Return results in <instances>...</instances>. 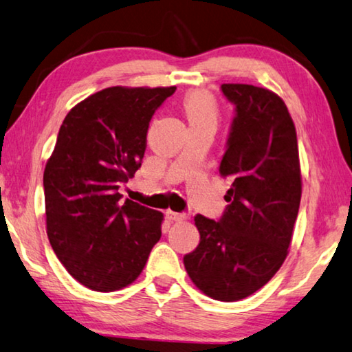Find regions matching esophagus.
Returning a JSON list of instances; mask_svg holds the SVG:
<instances>
[{
  "label": "esophagus",
  "mask_w": 352,
  "mask_h": 352,
  "mask_svg": "<svg viewBox=\"0 0 352 352\" xmlns=\"http://www.w3.org/2000/svg\"><path fill=\"white\" fill-rule=\"evenodd\" d=\"M166 218H168L170 221H184V220H187V215L179 214V212L168 210V212H166Z\"/></svg>",
  "instance_id": "esophagus-1"
}]
</instances>
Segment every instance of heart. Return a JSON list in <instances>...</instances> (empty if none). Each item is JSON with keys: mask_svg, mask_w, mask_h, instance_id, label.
Returning a JSON list of instances; mask_svg holds the SVG:
<instances>
[{"mask_svg": "<svg viewBox=\"0 0 352 352\" xmlns=\"http://www.w3.org/2000/svg\"><path fill=\"white\" fill-rule=\"evenodd\" d=\"M184 112L190 124H199L217 120V102L204 90H193L184 96Z\"/></svg>", "mask_w": 352, "mask_h": 352, "instance_id": "1", "label": "heart"}]
</instances>
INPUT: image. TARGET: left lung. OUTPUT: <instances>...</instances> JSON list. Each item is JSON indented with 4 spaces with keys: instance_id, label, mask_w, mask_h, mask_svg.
<instances>
[{
    "instance_id": "1",
    "label": "left lung",
    "mask_w": 352,
    "mask_h": 352,
    "mask_svg": "<svg viewBox=\"0 0 352 352\" xmlns=\"http://www.w3.org/2000/svg\"><path fill=\"white\" fill-rule=\"evenodd\" d=\"M221 90L235 106L220 164L232 182L229 204L220 221L195 217L199 245L184 265L204 295L230 302L262 289L284 263L302 184L295 123L282 98L250 84Z\"/></svg>"
}]
</instances>
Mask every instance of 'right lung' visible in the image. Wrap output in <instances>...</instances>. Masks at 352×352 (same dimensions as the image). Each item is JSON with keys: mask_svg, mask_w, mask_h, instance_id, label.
I'll return each instance as SVG.
<instances>
[{"mask_svg": "<svg viewBox=\"0 0 352 352\" xmlns=\"http://www.w3.org/2000/svg\"><path fill=\"white\" fill-rule=\"evenodd\" d=\"M176 87H107L78 102L43 173L46 234L79 284L115 292L134 282L162 235L164 214L120 203L140 168L148 126Z\"/></svg>", "mask_w": 352, "mask_h": 352, "instance_id": "1", "label": "right lung"}]
</instances>
